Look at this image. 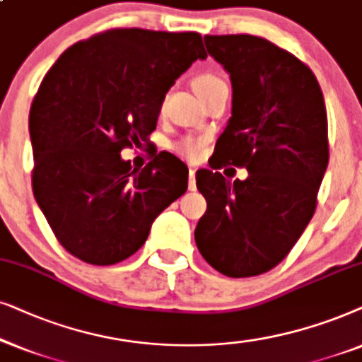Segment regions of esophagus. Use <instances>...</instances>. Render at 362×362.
I'll return each instance as SVG.
<instances>
[{
    "mask_svg": "<svg viewBox=\"0 0 362 362\" xmlns=\"http://www.w3.org/2000/svg\"><path fill=\"white\" fill-rule=\"evenodd\" d=\"M189 190H197L195 170H194V168H190V170H189Z\"/></svg>",
    "mask_w": 362,
    "mask_h": 362,
    "instance_id": "esophagus-1",
    "label": "esophagus"
}]
</instances>
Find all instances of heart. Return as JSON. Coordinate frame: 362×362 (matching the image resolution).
<instances>
[{"label":"heart","mask_w":362,"mask_h":362,"mask_svg":"<svg viewBox=\"0 0 362 362\" xmlns=\"http://www.w3.org/2000/svg\"><path fill=\"white\" fill-rule=\"evenodd\" d=\"M221 84V81L218 77L211 76V74H200L197 76L194 81H192V88L197 93V95H204L205 93H209L210 89H214L215 86ZM182 152L187 153V156L192 158H197L202 153V148H204V142L199 141V139H187V141L180 146Z\"/></svg>","instance_id":"1"}]
</instances>
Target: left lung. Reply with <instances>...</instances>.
Masks as SVG:
<instances>
[{
  "label": "left lung",
  "instance_id": "1",
  "mask_svg": "<svg viewBox=\"0 0 362 362\" xmlns=\"http://www.w3.org/2000/svg\"><path fill=\"white\" fill-rule=\"evenodd\" d=\"M204 40L230 74L231 117L211 170H197L206 211L195 243L225 276H257L290 253L315 214L329 160L325 98L310 67L263 37ZM221 161L247 166L249 177L226 181L214 172Z\"/></svg>",
  "mask_w": 362,
  "mask_h": 362
}]
</instances>
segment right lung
Listing matches in <instances>:
<instances>
[{
	"label": "right lung",
	"instance_id": "right-lung-1",
	"mask_svg": "<svg viewBox=\"0 0 362 362\" xmlns=\"http://www.w3.org/2000/svg\"><path fill=\"white\" fill-rule=\"evenodd\" d=\"M205 57L197 33L131 28L76 42L47 71L30 112L33 192L76 258L98 267L129 258L185 194L180 158L160 152L132 168L120 151L148 141L168 89Z\"/></svg>",
	"mask_w": 362,
	"mask_h": 362
}]
</instances>
